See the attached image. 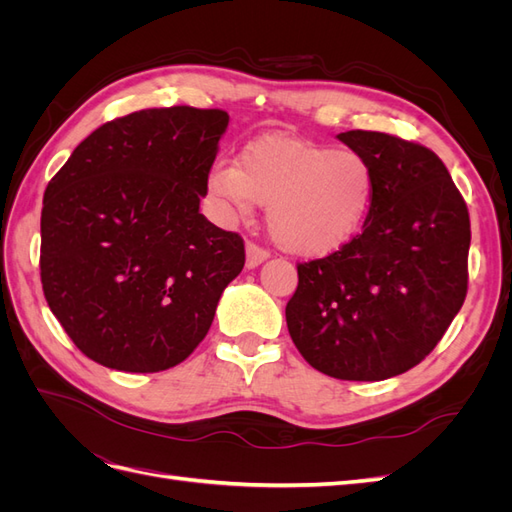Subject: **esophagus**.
Wrapping results in <instances>:
<instances>
[{"mask_svg":"<svg viewBox=\"0 0 512 512\" xmlns=\"http://www.w3.org/2000/svg\"><path fill=\"white\" fill-rule=\"evenodd\" d=\"M267 258H269V252L265 250V247H260V245L252 243V241L245 245V267L247 269L258 267L260 262H265Z\"/></svg>","mask_w":512,"mask_h":512,"instance_id":"34e87169","label":"esophagus"}]
</instances>
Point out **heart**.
I'll return each instance as SVG.
<instances>
[{
    "mask_svg": "<svg viewBox=\"0 0 512 512\" xmlns=\"http://www.w3.org/2000/svg\"><path fill=\"white\" fill-rule=\"evenodd\" d=\"M374 190V173L359 153L286 134L256 138L235 166L220 162L209 175L211 196L235 213L269 205L273 241L305 258L333 254L359 235Z\"/></svg>",
    "mask_w": 512,
    "mask_h": 512,
    "instance_id": "1",
    "label": "heart"
}]
</instances>
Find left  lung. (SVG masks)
<instances>
[{"label": "left lung", "instance_id": "1", "mask_svg": "<svg viewBox=\"0 0 512 512\" xmlns=\"http://www.w3.org/2000/svg\"><path fill=\"white\" fill-rule=\"evenodd\" d=\"M337 138L369 162L374 200L342 250L299 262L286 322L322 374L386 380L421 363L466 301L468 205L431 149L367 130Z\"/></svg>", "mask_w": 512, "mask_h": 512}]
</instances>
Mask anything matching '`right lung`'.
<instances>
[{
    "instance_id": "add662e5",
    "label": "right lung",
    "mask_w": 512,
    "mask_h": 512,
    "mask_svg": "<svg viewBox=\"0 0 512 512\" xmlns=\"http://www.w3.org/2000/svg\"><path fill=\"white\" fill-rule=\"evenodd\" d=\"M226 128L220 108L136 111L91 132L46 185L42 290L91 361L153 374L205 339L245 265L237 232L198 211Z\"/></svg>"
}]
</instances>
